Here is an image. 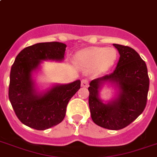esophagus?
Instances as JSON below:
<instances>
[{
    "label": "esophagus",
    "instance_id": "obj_1",
    "mask_svg": "<svg viewBox=\"0 0 157 157\" xmlns=\"http://www.w3.org/2000/svg\"><path fill=\"white\" fill-rule=\"evenodd\" d=\"M89 86V82H88V80L87 79H83L81 81V86L83 87H87Z\"/></svg>",
    "mask_w": 157,
    "mask_h": 157
}]
</instances>
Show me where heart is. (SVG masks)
<instances>
[{
	"label": "heart",
	"mask_w": 157,
	"mask_h": 157,
	"mask_svg": "<svg viewBox=\"0 0 157 157\" xmlns=\"http://www.w3.org/2000/svg\"><path fill=\"white\" fill-rule=\"evenodd\" d=\"M80 57L90 66L96 67L99 71H106L117 58V52L113 48L91 47L81 52Z\"/></svg>",
	"instance_id": "1"
}]
</instances>
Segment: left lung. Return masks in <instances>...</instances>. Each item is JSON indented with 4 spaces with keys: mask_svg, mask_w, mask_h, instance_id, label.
I'll return each mask as SVG.
<instances>
[{
    "mask_svg": "<svg viewBox=\"0 0 157 157\" xmlns=\"http://www.w3.org/2000/svg\"><path fill=\"white\" fill-rule=\"evenodd\" d=\"M120 57L115 70L109 75L92 80L90 83L89 107L92 120L105 128L119 130L128 126L145 109L149 90V76L146 63L128 46L113 44ZM118 83L120 97L109 104L98 98L102 82Z\"/></svg>",
    "mask_w": 157,
    "mask_h": 157,
    "instance_id": "1",
    "label": "left lung"
}]
</instances>
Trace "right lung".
Wrapping results in <instances>:
<instances>
[{
    "mask_svg": "<svg viewBox=\"0 0 157 157\" xmlns=\"http://www.w3.org/2000/svg\"><path fill=\"white\" fill-rule=\"evenodd\" d=\"M67 45L58 42L39 43L29 46L15 57L10 74L9 100L20 121L26 126L45 130L65 118L71 98L81 88V81L53 87L44 95L33 88L32 71L42 60H63Z\"/></svg>",
    "mask_w": 157,
    "mask_h": 157,
    "instance_id": "obj_1",
    "label": "right lung"
}]
</instances>
